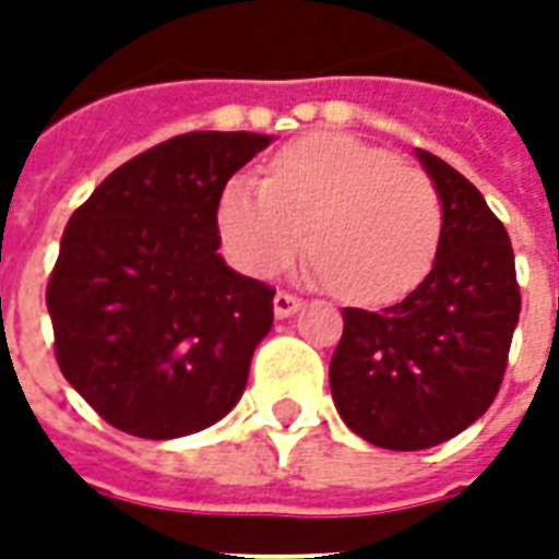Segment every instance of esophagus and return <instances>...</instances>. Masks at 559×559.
<instances>
[{
  "label": "esophagus",
  "instance_id": "obj_1",
  "mask_svg": "<svg viewBox=\"0 0 559 559\" xmlns=\"http://www.w3.org/2000/svg\"><path fill=\"white\" fill-rule=\"evenodd\" d=\"M272 305H275V317H290V314H296V311H299L302 299H299L296 293L278 290V293H275V299H272Z\"/></svg>",
  "mask_w": 559,
  "mask_h": 559
}]
</instances>
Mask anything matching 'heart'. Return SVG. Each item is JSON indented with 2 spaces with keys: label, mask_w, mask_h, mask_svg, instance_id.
Returning a JSON list of instances; mask_svg holds the SVG:
<instances>
[{
  "label": "heart",
  "mask_w": 559,
  "mask_h": 559,
  "mask_svg": "<svg viewBox=\"0 0 559 559\" xmlns=\"http://www.w3.org/2000/svg\"><path fill=\"white\" fill-rule=\"evenodd\" d=\"M218 230L251 275H275L314 251V275L350 302H389L431 269L443 197L428 173L350 134L293 140L266 182L236 176L221 191Z\"/></svg>",
  "instance_id": "heart-1"
}]
</instances>
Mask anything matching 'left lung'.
Returning <instances> with one entry per match:
<instances>
[{
    "instance_id": "obj_1",
    "label": "left lung",
    "mask_w": 559,
    "mask_h": 559,
    "mask_svg": "<svg viewBox=\"0 0 559 559\" xmlns=\"http://www.w3.org/2000/svg\"><path fill=\"white\" fill-rule=\"evenodd\" d=\"M419 160L443 197L431 272L380 311L344 308L329 386L368 443L416 452L445 443L491 407L521 314L515 254L479 188L431 152Z\"/></svg>"
}]
</instances>
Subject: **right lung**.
<instances>
[{"label": "right lung", "instance_id": "add662e5", "mask_svg": "<svg viewBox=\"0 0 559 559\" xmlns=\"http://www.w3.org/2000/svg\"><path fill=\"white\" fill-rule=\"evenodd\" d=\"M266 134L191 131L140 152L74 209L47 281L59 371L114 428L203 431L239 401L272 329L263 281L218 254V200Z\"/></svg>", "mask_w": 559, "mask_h": 559}]
</instances>
